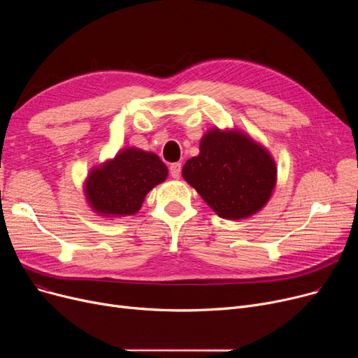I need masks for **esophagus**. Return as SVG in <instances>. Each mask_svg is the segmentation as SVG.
Listing matches in <instances>:
<instances>
[{
  "instance_id": "34e87169",
  "label": "esophagus",
  "mask_w": 358,
  "mask_h": 358,
  "mask_svg": "<svg viewBox=\"0 0 358 358\" xmlns=\"http://www.w3.org/2000/svg\"><path fill=\"white\" fill-rule=\"evenodd\" d=\"M169 174H171L173 178H180L181 176V164L180 162H174L169 165Z\"/></svg>"
}]
</instances>
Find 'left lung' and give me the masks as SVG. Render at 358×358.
Here are the masks:
<instances>
[{"instance_id": "8db88e82", "label": "left lung", "mask_w": 358, "mask_h": 358, "mask_svg": "<svg viewBox=\"0 0 358 358\" xmlns=\"http://www.w3.org/2000/svg\"><path fill=\"white\" fill-rule=\"evenodd\" d=\"M182 177L224 219H242L264 206L275 185L277 168L267 150L241 131L210 130L200 154L185 162Z\"/></svg>"}]
</instances>
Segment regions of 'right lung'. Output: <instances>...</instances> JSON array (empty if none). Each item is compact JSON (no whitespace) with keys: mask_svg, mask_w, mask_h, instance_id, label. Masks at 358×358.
I'll use <instances>...</instances> for the list:
<instances>
[{"mask_svg":"<svg viewBox=\"0 0 358 358\" xmlns=\"http://www.w3.org/2000/svg\"><path fill=\"white\" fill-rule=\"evenodd\" d=\"M166 176L168 169L158 155L127 148L90 173L85 181L87 200L101 216L135 215L149 190Z\"/></svg>","mask_w":358,"mask_h":358,"instance_id":"add662e5","label":"right lung"}]
</instances>
